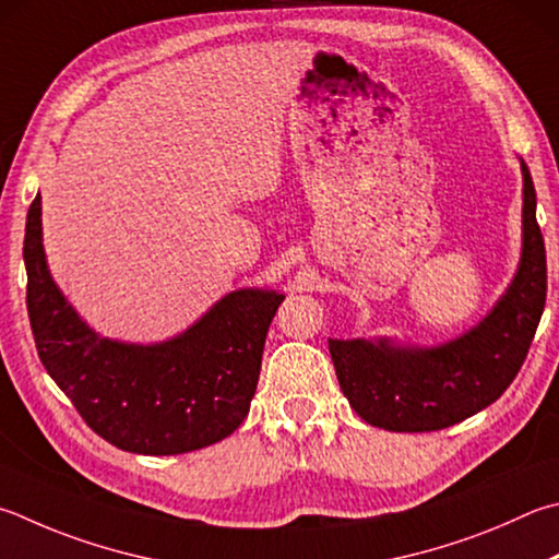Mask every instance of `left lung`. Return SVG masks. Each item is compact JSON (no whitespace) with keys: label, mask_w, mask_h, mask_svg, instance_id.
<instances>
[{"label":"left lung","mask_w":559,"mask_h":559,"mask_svg":"<svg viewBox=\"0 0 559 559\" xmlns=\"http://www.w3.org/2000/svg\"><path fill=\"white\" fill-rule=\"evenodd\" d=\"M523 166V259L511 288L479 328L435 349H395L385 342L330 340L340 389L359 418L391 432L450 428L501 399L543 318L547 296L545 239L535 188Z\"/></svg>","instance_id":"8db88e82"}]
</instances>
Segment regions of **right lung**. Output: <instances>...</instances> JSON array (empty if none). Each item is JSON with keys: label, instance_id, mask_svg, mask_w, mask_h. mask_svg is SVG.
I'll list each match as a JSON object with an SVG mask.
<instances>
[{"label": "right lung", "instance_id": "1", "mask_svg": "<svg viewBox=\"0 0 559 559\" xmlns=\"http://www.w3.org/2000/svg\"><path fill=\"white\" fill-rule=\"evenodd\" d=\"M24 263L38 359L99 438L124 452L182 454L245 423L278 293H229L178 340L134 347L97 337L50 281L40 195L26 215Z\"/></svg>", "mask_w": 559, "mask_h": 559}]
</instances>
